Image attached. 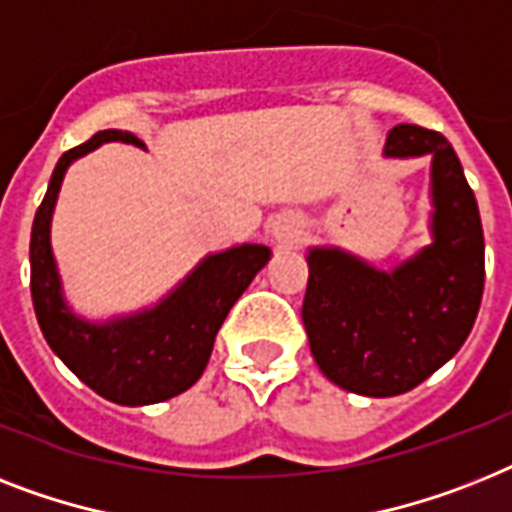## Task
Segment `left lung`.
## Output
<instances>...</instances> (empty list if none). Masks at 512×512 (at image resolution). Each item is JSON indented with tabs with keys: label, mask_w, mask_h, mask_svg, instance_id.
Instances as JSON below:
<instances>
[{
	"label": "left lung",
	"mask_w": 512,
	"mask_h": 512,
	"mask_svg": "<svg viewBox=\"0 0 512 512\" xmlns=\"http://www.w3.org/2000/svg\"><path fill=\"white\" fill-rule=\"evenodd\" d=\"M384 155H431L434 242L392 270L313 247L302 302L323 376L365 397L410 392L439 371L471 334L484 294L479 205L450 141L402 123L389 131Z\"/></svg>",
	"instance_id": "1"
}]
</instances>
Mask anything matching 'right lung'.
Returning a JSON list of instances; mask_svg holds the SVG:
<instances>
[{
  "label": "right lung",
  "mask_w": 512,
  "mask_h": 512,
  "mask_svg": "<svg viewBox=\"0 0 512 512\" xmlns=\"http://www.w3.org/2000/svg\"><path fill=\"white\" fill-rule=\"evenodd\" d=\"M105 141L144 147L128 131H99L60 157L31 228V297L52 352L99 397L118 405H155L186 392L205 371L215 334L244 294L270 249L242 244L205 257L155 307L107 323L78 318L62 299L49 244V223L62 176L73 160Z\"/></svg>",
  "instance_id": "add662e5"
}]
</instances>
